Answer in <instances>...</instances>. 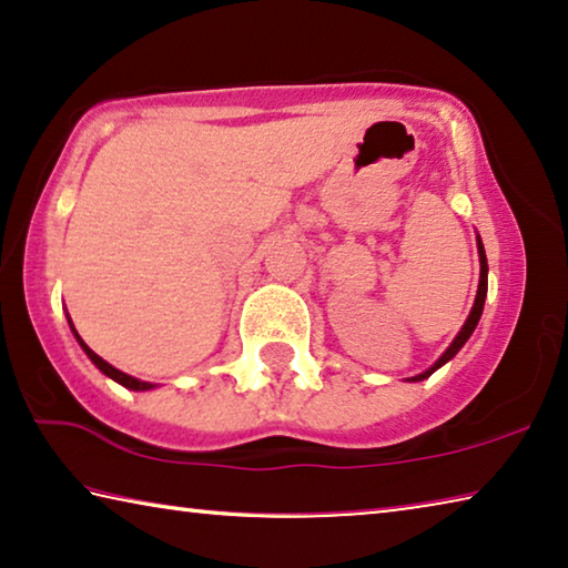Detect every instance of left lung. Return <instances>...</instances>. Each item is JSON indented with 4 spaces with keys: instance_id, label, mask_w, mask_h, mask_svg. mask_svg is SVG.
I'll return each mask as SVG.
<instances>
[{
    "instance_id": "8db88e82",
    "label": "left lung",
    "mask_w": 568,
    "mask_h": 568,
    "mask_svg": "<svg viewBox=\"0 0 568 568\" xmlns=\"http://www.w3.org/2000/svg\"><path fill=\"white\" fill-rule=\"evenodd\" d=\"M476 245H478V263H480V275H478V291H476V301H474V307H470V313H468V318H466V323L460 325V331H458V335L454 338V343L448 345V348L444 351V355H440V358L430 365L428 371H423V373H418V376H413V378H408V381H423V378H428V376H434V373L440 368V365H446L450 358H454V355L464 348L466 345V341L470 338V333L476 331V325H478V321H480V313H484V303H486V293H488V263H486V250H484V243H480V237L476 240Z\"/></svg>"
}]
</instances>
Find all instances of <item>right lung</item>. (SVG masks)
I'll return each instance as SVG.
<instances>
[{
  "label": "right lung",
  "instance_id": "right-lung-1",
  "mask_svg": "<svg viewBox=\"0 0 568 568\" xmlns=\"http://www.w3.org/2000/svg\"><path fill=\"white\" fill-rule=\"evenodd\" d=\"M70 321V318H67ZM70 328H72V333H74V338H77V343H80V348L88 353V358L98 365V368L104 373V376L108 378H112L114 383H120V386H124V388H130V390H150V388H158V383H148V381H140V378H132V376H128V373H122V371H118L114 368V365H110L108 361H102L98 353H94L88 343H84L82 338H80V333L74 331V325H72V321H70Z\"/></svg>",
  "mask_w": 568,
  "mask_h": 568
}]
</instances>
